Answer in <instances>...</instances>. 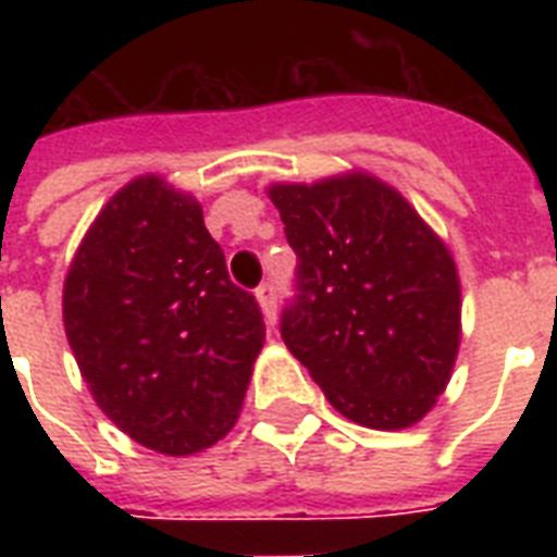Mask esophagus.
Listing matches in <instances>:
<instances>
[{"instance_id": "34e87169", "label": "esophagus", "mask_w": 557, "mask_h": 557, "mask_svg": "<svg viewBox=\"0 0 557 557\" xmlns=\"http://www.w3.org/2000/svg\"><path fill=\"white\" fill-rule=\"evenodd\" d=\"M257 300H260L265 321L269 323L274 321V318H277V288H274V283H271V280H265V283H260V286H257Z\"/></svg>"}]
</instances>
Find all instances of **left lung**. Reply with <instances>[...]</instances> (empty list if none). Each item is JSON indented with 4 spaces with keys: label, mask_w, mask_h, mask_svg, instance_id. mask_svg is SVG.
Segmentation results:
<instances>
[{
    "label": "left lung",
    "mask_w": 557,
    "mask_h": 557,
    "mask_svg": "<svg viewBox=\"0 0 557 557\" xmlns=\"http://www.w3.org/2000/svg\"><path fill=\"white\" fill-rule=\"evenodd\" d=\"M297 253L280 318L330 405L379 431L419 422L454 370L459 277L442 239L379 178L274 185Z\"/></svg>",
    "instance_id": "left-lung-1"
}]
</instances>
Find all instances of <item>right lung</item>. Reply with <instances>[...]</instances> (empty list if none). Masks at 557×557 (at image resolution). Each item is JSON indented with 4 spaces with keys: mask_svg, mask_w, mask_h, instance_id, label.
<instances>
[{
    "mask_svg": "<svg viewBox=\"0 0 557 557\" xmlns=\"http://www.w3.org/2000/svg\"><path fill=\"white\" fill-rule=\"evenodd\" d=\"M63 323L100 410L170 457L234 428L265 338L260 304L227 277L199 201L159 176L100 210L65 277Z\"/></svg>",
    "mask_w": 557,
    "mask_h": 557,
    "instance_id": "right-lung-1",
    "label": "right lung"
}]
</instances>
